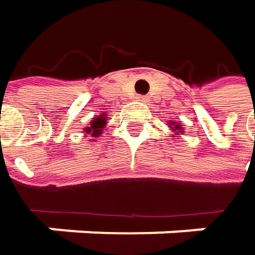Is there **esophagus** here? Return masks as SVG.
<instances>
[{
  "instance_id": "1",
  "label": "esophagus",
  "mask_w": 255,
  "mask_h": 255,
  "mask_svg": "<svg viewBox=\"0 0 255 255\" xmlns=\"http://www.w3.org/2000/svg\"><path fill=\"white\" fill-rule=\"evenodd\" d=\"M135 100H137V102H141V103H147V102H149V99H147L146 96H137Z\"/></svg>"
}]
</instances>
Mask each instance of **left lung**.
<instances>
[{"label":"left lung","instance_id":"1","mask_svg":"<svg viewBox=\"0 0 255 255\" xmlns=\"http://www.w3.org/2000/svg\"><path fill=\"white\" fill-rule=\"evenodd\" d=\"M173 124H174V123H173ZM173 124H171V126H173ZM180 128H181V127H178V126H176V127H173V129H180Z\"/></svg>","mask_w":255,"mask_h":255}]
</instances>
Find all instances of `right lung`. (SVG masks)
<instances>
[{
    "instance_id": "1",
    "label": "right lung",
    "mask_w": 255,
    "mask_h": 255,
    "mask_svg": "<svg viewBox=\"0 0 255 255\" xmlns=\"http://www.w3.org/2000/svg\"><path fill=\"white\" fill-rule=\"evenodd\" d=\"M106 118H108V114H102L100 117L93 118L91 123H90V127L85 128V132H88V134L97 137V135L102 132V128L105 127V124H106Z\"/></svg>"
}]
</instances>
